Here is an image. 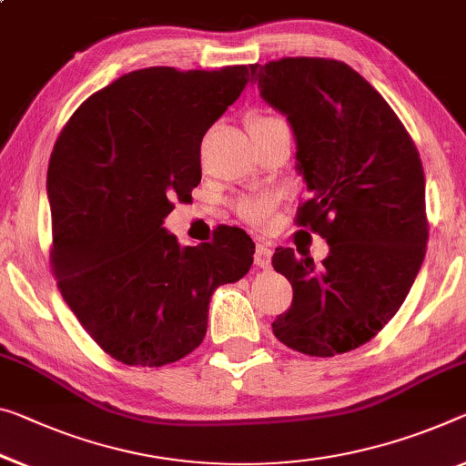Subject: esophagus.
<instances>
[{
  "label": "esophagus",
  "instance_id": "34e87169",
  "mask_svg": "<svg viewBox=\"0 0 466 466\" xmlns=\"http://www.w3.org/2000/svg\"><path fill=\"white\" fill-rule=\"evenodd\" d=\"M270 258H273V249H270V248L267 246V243H258L256 252H254L256 267L270 268Z\"/></svg>",
  "mask_w": 466,
  "mask_h": 466
}]
</instances>
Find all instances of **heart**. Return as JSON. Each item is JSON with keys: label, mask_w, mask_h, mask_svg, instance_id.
Listing matches in <instances>:
<instances>
[{"label": "heart", "mask_w": 466, "mask_h": 466, "mask_svg": "<svg viewBox=\"0 0 466 466\" xmlns=\"http://www.w3.org/2000/svg\"><path fill=\"white\" fill-rule=\"evenodd\" d=\"M273 123H281V118L270 116V114H256L248 120V128H256V127H267ZM279 204V198L275 193H264V196H254V198H241L235 208H238L239 217L248 223H252L256 227H267L273 218V212Z\"/></svg>", "instance_id": "obj_1"}]
</instances>
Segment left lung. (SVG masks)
I'll return each mask as SVG.
<instances>
[{"mask_svg":"<svg viewBox=\"0 0 466 466\" xmlns=\"http://www.w3.org/2000/svg\"><path fill=\"white\" fill-rule=\"evenodd\" d=\"M260 96L296 135V168L310 198L296 223L329 243L320 267L277 248L273 267L293 299L273 333L329 358L360 348L390 323L423 264L429 223L419 149L396 112L348 64L281 58L252 64Z\"/></svg>","mask_w":466,"mask_h":466,"instance_id":"obj_1","label":"left lung"}]
</instances>
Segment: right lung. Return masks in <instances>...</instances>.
I'll use <instances>...</instances> for the list:
<instances>
[{"label":"right lung","instance_id":"add662e5","mask_svg":"<svg viewBox=\"0 0 466 466\" xmlns=\"http://www.w3.org/2000/svg\"><path fill=\"white\" fill-rule=\"evenodd\" d=\"M248 75V66L133 70L85 99L56 139L49 262L78 323L114 360H181L204 339L214 289L252 267L256 246L243 228L181 246L162 227L175 199L187 202L202 181V137Z\"/></svg>","mask_w":466,"mask_h":466}]
</instances>
